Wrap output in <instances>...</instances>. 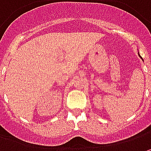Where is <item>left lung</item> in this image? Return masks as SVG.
Instances as JSON below:
<instances>
[{"label":"left lung","instance_id":"1","mask_svg":"<svg viewBox=\"0 0 151 151\" xmlns=\"http://www.w3.org/2000/svg\"><path fill=\"white\" fill-rule=\"evenodd\" d=\"M139 57H140V56H139ZM140 58H141V57H140Z\"/></svg>","mask_w":151,"mask_h":151}]
</instances>
